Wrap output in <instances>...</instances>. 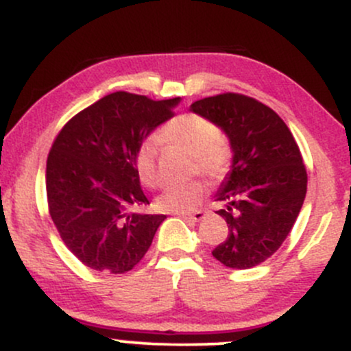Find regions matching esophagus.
<instances>
[{
  "label": "esophagus",
  "instance_id": "esophagus-1",
  "mask_svg": "<svg viewBox=\"0 0 351 351\" xmlns=\"http://www.w3.org/2000/svg\"><path fill=\"white\" fill-rule=\"evenodd\" d=\"M179 217L186 219V220H192V222H199V220H202L206 217V212L204 210H197V212H179Z\"/></svg>",
  "mask_w": 351,
  "mask_h": 351
}]
</instances>
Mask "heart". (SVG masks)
<instances>
[{"label":"heart","instance_id":"obj_1","mask_svg":"<svg viewBox=\"0 0 351 351\" xmlns=\"http://www.w3.org/2000/svg\"><path fill=\"white\" fill-rule=\"evenodd\" d=\"M160 143L172 145L192 156V171H202L210 177H222L232 162V149L222 136L219 128L200 114L187 112L169 121L157 132ZM134 165L141 182L145 186H156V147L152 143H144L137 149ZM207 187L202 180H191L180 186L167 187L157 197V207L164 212L194 210L206 195Z\"/></svg>","mask_w":351,"mask_h":351}]
</instances>
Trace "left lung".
<instances>
[{
	"instance_id": "8db88e82",
	"label": "left lung",
	"mask_w": 351,
	"mask_h": 351,
	"mask_svg": "<svg viewBox=\"0 0 351 351\" xmlns=\"http://www.w3.org/2000/svg\"><path fill=\"white\" fill-rule=\"evenodd\" d=\"M191 111L227 136L230 171L215 199L227 222L226 242L212 255L228 269L245 270L271 257L297 220L306 194V171L287 124L269 106L226 93L195 101Z\"/></svg>"
}]
</instances>
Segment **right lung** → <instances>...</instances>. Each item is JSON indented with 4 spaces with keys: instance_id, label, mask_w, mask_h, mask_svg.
Returning <instances> with one entry per match:
<instances>
[{
    "instance_id": "right-lung-1",
    "label": "right lung",
    "mask_w": 351,
    "mask_h": 351,
    "mask_svg": "<svg viewBox=\"0 0 351 351\" xmlns=\"http://www.w3.org/2000/svg\"><path fill=\"white\" fill-rule=\"evenodd\" d=\"M179 102L119 90L58 134L46 164L49 214L66 247L89 269L125 274L151 247L165 215L134 212L149 204L134 157Z\"/></svg>"
}]
</instances>
